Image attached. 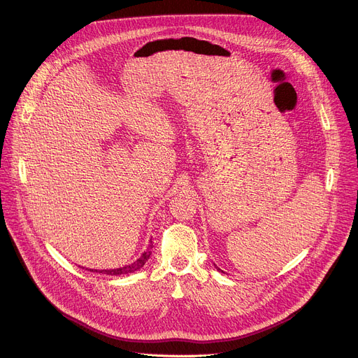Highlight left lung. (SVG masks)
I'll return each mask as SVG.
<instances>
[{"label":"left lung","instance_id":"1","mask_svg":"<svg viewBox=\"0 0 358 358\" xmlns=\"http://www.w3.org/2000/svg\"><path fill=\"white\" fill-rule=\"evenodd\" d=\"M217 270H219V268H217Z\"/></svg>","mask_w":358,"mask_h":358}]
</instances>
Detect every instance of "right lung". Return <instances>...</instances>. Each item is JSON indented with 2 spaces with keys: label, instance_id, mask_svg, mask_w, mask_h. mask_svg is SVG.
<instances>
[{
  "label": "right lung",
  "instance_id": "obj_1",
  "mask_svg": "<svg viewBox=\"0 0 358 358\" xmlns=\"http://www.w3.org/2000/svg\"><path fill=\"white\" fill-rule=\"evenodd\" d=\"M150 248H154L152 243H150L149 248H148L135 262H131V264H129V266H124V267H122V268H115V270H103V271H100V273H101V274H108V275H119V274H130V273H135V271L141 270V268L145 266V262L149 259V257H150ZM88 271L99 273L97 270H88Z\"/></svg>",
  "mask_w": 358,
  "mask_h": 358
}]
</instances>
